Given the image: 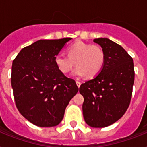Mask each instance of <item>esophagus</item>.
<instances>
[{
	"label": "esophagus",
	"instance_id": "obj_1",
	"mask_svg": "<svg viewBox=\"0 0 147 147\" xmlns=\"http://www.w3.org/2000/svg\"><path fill=\"white\" fill-rule=\"evenodd\" d=\"M76 84H77V85H78V87L79 88L81 85V82L79 80H76Z\"/></svg>",
	"mask_w": 147,
	"mask_h": 147
}]
</instances>
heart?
Segmentation results:
<instances>
[{
  "label": "heart",
  "instance_id": "1",
  "mask_svg": "<svg viewBox=\"0 0 147 147\" xmlns=\"http://www.w3.org/2000/svg\"><path fill=\"white\" fill-rule=\"evenodd\" d=\"M68 55L58 53L55 56V65L62 74L69 73L74 67L76 77H83L87 75L88 78H94L102 70L105 62V53L99 46L76 42L67 49Z\"/></svg>",
  "mask_w": 147,
  "mask_h": 147
}]
</instances>
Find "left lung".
<instances>
[{"instance_id": "1", "label": "left lung", "mask_w": 147, "mask_h": 147, "mask_svg": "<svg viewBox=\"0 0 147 147\" xmlns=\"http://www.w3.org/2000/svg\"><path fill=\"white\" fill-rule=\"evenodd\" d=\"M94 42L102 47L105 62L93 79L79 88L84 97L83 116L88 125L105 127L118 121L130 105L134 82L132 57L123 47L107 38Z\"/></svg>"}]
</instances>
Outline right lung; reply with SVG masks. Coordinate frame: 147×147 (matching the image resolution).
Returning a JSON list of instances; mask_svg holds the SVG:
<instances>
[{
	"mask_svg": "<svg viewBox=\"0 0 147 147\" xmlns=\"http://www.w3.org/2000/svg\"><path fill=\"white\" fill-rule=\"evenodd\" d=\"M71 38L41 40L23 48L13 61L11 85L20 113L38 127H54L63 119L78 92L76 81L55 65V56Z\"/></svg>",
	"mask_w": 147,
	"mask_h": 147,
	"instance_id": "right-lung-1",
	"label": "right lung"
}]
</instances>
